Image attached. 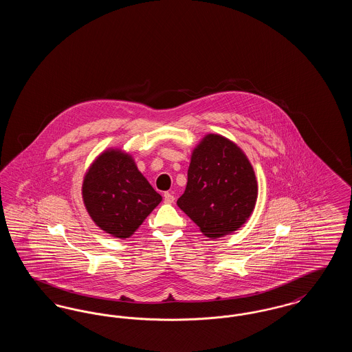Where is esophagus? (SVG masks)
<instances>
[{"mask_svg":"<svg viewBox=\"0 0 352 352\" xmlns=\"http://www.w3.org/2000/svg\"><path fill=\"white\" fill-rule=\"evenodd\" d=\"M164 201H165V203H174L175 198H174L173 192H165L164 194Z\"/></svg>","mask_w":352,"mask_h":352,"instance_id":"34e87169","label":"esophagus"}]
</instances>
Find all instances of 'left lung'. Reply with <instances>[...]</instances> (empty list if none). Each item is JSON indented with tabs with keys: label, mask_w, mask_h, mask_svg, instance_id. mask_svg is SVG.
Returning <instances> with one entry per match:
<instances>
[{
	"label": "left lung",
	"mask_w": 352,
	"mask_h": 352,
	"mask_svg": "<svg viewBox=\"0 0 352 352\" xmlns=\"http://www.w3.org/2000/svg\"><path fill=\"white\" fill-rule=\"evenodd\" d=\"M256 199L257 181L247 155L226 137L207 134L192 151L178 207L203 234L218 239L245 223Z\"/></svg>",
	"instance_id": "obj_1"
}]
</instances>
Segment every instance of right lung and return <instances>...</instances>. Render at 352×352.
<instances>
[{
  "instance_id": "obj_1",
  "label": "right lung",
  "mask_w": 352,
  "mask_h": 352,
  "mask_svg": "<svg viewBox=\"0 0 352 352\" xmlns=\"http://www.w3.org/2000/svg\"><path fill=\"white\" fill-rule=\"evenodd\" d=\"M83 201L92 220L107 234L126 239L162 201L138 171L132 157L104 151L88 168Z\"/></svg>"
}]
</instances>
